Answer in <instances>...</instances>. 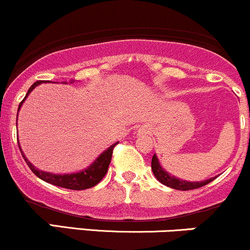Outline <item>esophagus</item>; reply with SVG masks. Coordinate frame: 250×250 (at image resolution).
Returning <instances> with one entry per match:
<instances>
[{"label": "esophagus", "instance_id": "1", "mask_svg": "<svg viewBox=\"0 0 250 250\" xmlns=\"http://www.w3.org/2000/svg\"><path fill=\"white\" fill-rule=\"evenodd\" d=\"M149 133V129H147L146 127H141L139 129V134L142 135V134H147Z\"/></svg>", "mask_w": 250, "mask_h": 250}]
</instances>
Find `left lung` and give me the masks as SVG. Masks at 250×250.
<instances>
[{
    "instance_id": "obj_1",
    "label": "left lung",
    "mask_w": 250,
    "mask_h": 250,
    "mask_svg": "<svg viewBox=\"0 0 250 250\" xmlns=\"http://www.w3.org/2000/svg\"><path fill=\"white\" fill-rule=\"evenodd\" d=\"M151 169H153V173L155 175V177H156V179L159 180L162 185L167 186V187H170L173 189H176V190H191V189L201 188L216 179V177H210L209 180L201 181V182H189V181L177 179V177L171 176L170 174L167 173V171H166L165 169L160 166L159 160H157L156 155L155 154H154L153 159H151Z\"/></svg>"
}]
</instances>
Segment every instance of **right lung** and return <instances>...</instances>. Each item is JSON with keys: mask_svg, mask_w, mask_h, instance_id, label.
<instances>
[{"mask_svg": "<svg viewBox=\"0 0 250 250\" xmlns=\"http://www.w3.org/2000/svg\"><path fill=\"white\" fill-rule=\"evenodd\" d=\"M42 81H36L34 83L33 85L29 88L28 90L27 95L22 102L20 103L19 105V110L20 108L22 107V103L24 102V100L27 99V96L29 95L30 91L33 90L34 88L37 87L39 84H41ZM16 125H17V120H16ZM119 142L114 143L109 147L107 150H104L103 153L100 155L99 157L89 166L88 168H85L84 170L82 171H77V173H73V174H53V173H48V171H43V170H39V169L34 167L31 163L28 161L27 157L23 155V151H22L21 147H20V143H19V147L20 150H21L22 156H23L24 161L27 162L28 167L30 168V170L33 171L34 174L36 175L37 177L44 181V182L50 183V185L57 186V187H62V188H67V189H73V190H83V189H88L94 187L96 186L97 183L101 181L104 175L107 174L108 171V167H109V163L111 161V156H113V150L115 148V146Z\"/></svg>", "mask_w": 250, "mask_h": 250, "instance_id": "right-lung-1", "label": "right lung"}]
</instances>
